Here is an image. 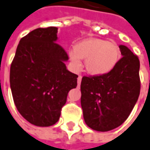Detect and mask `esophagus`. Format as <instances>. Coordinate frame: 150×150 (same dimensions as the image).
<instances>
[{"label": "esophagus", "mask_w": 150, "mask_h": 150, "mask_svg": "<svg viewBox=\"0 0 150 150\" xmlns=\"http://www.w3.org/2000/svg\"><path fill=\"white\" fill-rule=\"evenodd\" d=\"M81 78H82V76H81V75H79V76H78V79H77L78 85H80V84H81Z\"/></svg>", "instance_id": "esophagus-1"}]
</instances>
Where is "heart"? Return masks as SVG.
Listing matches in <instances>:
<instances>
[{
    "label": "heart",
    "mask_w": 150,
    "mask_h": 150,
    "mask_svg": "<svg viewBox=\"0 0 150 150\" xmlns=\"http://www.w3.org/2000/svg\"><path fill=\"white\" fill-rule=\"evenodd\" d=\"M70 62L75 69L81 67L84 59L89 74L101 75L114 69L120 58L121 51L115 42L100 38H89L81 41L69 53Z\"/></svg>",
    "instance_id": "obj_1"
}]
</instances>
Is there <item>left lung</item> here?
I'll return each mask as SVG.
<instances>
[{"instance_id": "1", "label": "left lung", "mask_w": 150, "mask_h": 150, "mask_svg": "<svg viewBox=\"0 0 150 150\" xmlns=\"http://www.w3.org/2000/svg\"><path fill=\"white\" fill-rule=\"evenodd\" d=\"M122 57L109 73L83 76L81 104L91 129L108 131L120 126L130 114L141 89L138 57L119 45Z\"/></svg>"}]
</instances>
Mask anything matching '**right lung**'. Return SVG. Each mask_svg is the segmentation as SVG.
<instances>
[{
    "label": "right lung",
    "mask_w": 150,
    "mask_h": 150,
    "mask_svg": "<svg viewBox=\"0 0 150 150\" xmlns=\"http://www.w3.org/2000/svg\"><path fill=\"white\" fill-rule=\"evenodd\" d=\"M57 28H37L18 45L10 68L13 101L29 123L46 127L55 125L78 75L66 69L65 50L57 43Z\"/></svg>",
    "instance_id": "add662e5"
}]
</instances>
